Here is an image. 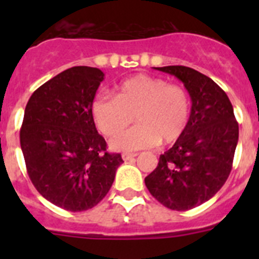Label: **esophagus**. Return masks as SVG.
I'll return each mask as SVG.
<instances>
[{"label":"esophagus","instance_id":"obj_1","mask_svg":"<svg viewBox=\"0 0 259 259\" xmlns=\"http://www.w3.org/2000/svg\"><path fill=\"white\" fill-rule=\"evenodd\" d=\"M136 155H137L136 153H124V154L122 155V158L124 159V161H131V159H134Z\"/></svg>","mask_w":259,"mask_h":259}]
</instances>
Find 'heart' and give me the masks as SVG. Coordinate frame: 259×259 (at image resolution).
<instances>
[{"instance_id": "1", "label": "heart", "mask_w": 259, "mask_h": 259, "mask_svg": "<svg viewBox=\"0 0 259 259\" xmlns=\"http://www.w3.org/2000/svg\"><path fill=\"white\" fill-rule=\"evenodd\" d=\"M191 97L183 87L162 77L139 74L115 89V98L98 95L91 111L98 131L111 137L132 121L138 124L110 140L116 152H136L178 141L188 127Z\"/></svg>"}]
</instances>
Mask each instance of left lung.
Masks as SVG:
<instances>
[{
    "label": "left lung",
    "instance_id": "8db88e82",
    "mask_svg": "<svg viewBox=\"0 0 259 259\" xmlns=\"http://www.w3.org/2000/svg\"><path fill=\"white\" fill-rule=\"evenodd\" d=\"M184 84L192 100L188 127L145 178L146 188L171 210L185 211L209 201L227 180L237 141L230 98L206 75L185 66L154 67Z\"/></svg>",
    "mask_w": 259,
    "mask_h": 259
}]
</instances>
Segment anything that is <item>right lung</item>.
I'll list each match as a JSON object with an SVG mask.
<instances>
[{"label": "right lung", "mask_w": 259, "mask_h": 259, "mask_svg": "<svg viewBox=\"0 0 259 259\" xmlns=\"http://www.w3.org/2000/svg\"><path fill=\"white\" fill-rule=\"evenodd\" d=\"M101 70L76 66L37 88L27 102L20 148L32 184L56 206L84 211L110 191L123 159L106 152L91 106Z\"/></svg>", "instance_id": "add662e5"}]
</instances>
